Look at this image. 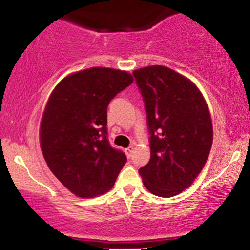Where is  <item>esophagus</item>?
Masks as SVG:
<instances>
[{
  "label": "esophagus",
  "mask_w": 250,
  "mask_h": 250,
  "mask_svg": "<svg viewBox=\"0 0 250 250\" xmlns=\"http://www.w3.org/2000/svg\"><path fill=\"white\" fill-rule=\"evenodd\" d=\"M133 150H134V146H129L128 148H126V149H125V153H126V155H127L128 158H129V157L132 156Z\"/></svg>",
  "instance_id": "obj_1"
}]
</instances>
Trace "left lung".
I'll use <instances>...</instances> for the list:
<instances>
[{
    "mask_svg": "<svg viewBox=\"0 0 250 250\" xmlns=\"http://www.w3.org/2000/svg\"><path fill=\"white\" fill-rule=\"evenodd\" d=\"M145 102L151 156L140 168L145 187L169 198L199 175L213 143L206 101L190 80L164 66L133 71Z\"/></svg>",
    "mask_w": 250,
    "mask_h": 250,
    "instance_id": "8db88e82",
    "label": "left lung"
}]
</instances>
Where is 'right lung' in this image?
Returning a JSON list of instances; mask_svg holds the SVG:
<instances>
[{
	"label": "right lung",
	"instance_id": "1",
	"mask_svg": "<svg viewBox=\"0 0 250 250\" xmlns=\"http://www.w3.org/2000/svg\"><path fill=\"white\" fill-rule=\"evenodd\" d=\"M132 83L126 71L93 67L64 77L50 95L41 148L51 172L78 197L108 192L127 160L109 143L107 108Z\"/></svg>",
	"mask_w": 250,
	"mask_h": 250
}]
</instances>
